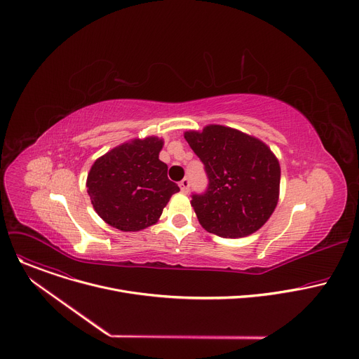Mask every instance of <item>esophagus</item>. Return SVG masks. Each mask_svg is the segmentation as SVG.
Masks as SVG:
<instances>
[{
    "label": "esophagus",
    "mask_w": 359,
    "mask_h": 359,
    "mask_svg": "<svg viewBox=\"0 0 359 359\" xmlns=\"http://www.w3.org/2000/svg\"><path fill=\"white\" fill-rule=\"evenodd\" d=\"M179 186H180V190H182L183 193H187V191H189V187H190V180H189L187 177H184V179L179 183Z\"/></svg>",
    "instance_id": "1"
}]
</instances>
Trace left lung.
<instances>
[{
  "label": "left lung",
  "instance_id": "obj_1",
  "mask_svg": "<svg viewBox=\"0 0 359 359\" xmlns=\"http://www.w3.org/2000/svg\"><path fill=\"white\" fill-rule=\"evenodd\" d=\"M184 139L209 180L203 193H191L200 224L226 238L257 231L278 201L280 165L269 146L220 125L186 132Z\"/></svg>",
  "mask_w": 359,
  "mask_h": 359
}]
</instances>
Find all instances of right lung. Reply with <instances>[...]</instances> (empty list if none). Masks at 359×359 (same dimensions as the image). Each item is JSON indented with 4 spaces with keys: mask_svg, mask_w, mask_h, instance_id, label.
Returning a JSON list of instances; mask_svg holds the SVG:
<instances>
[{
    "mask_svg": "<svg viewBox=\"0 0 359 359\" xmlns=\"http://www.w3.org/2000/svg\"><path fill=\"white\" fill-rule=\"evenodd\" d=\"M163 142L155 136L121 144L99 158L86 187L93 209L109 226L139 231L155 224L179 186L159 161Z\"/></svg>",
    "mask_w": 359,
    "mask_h": 359,
    "instance_id": "1",
    "label": "right lung"
}]
</instances>
